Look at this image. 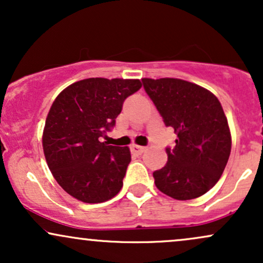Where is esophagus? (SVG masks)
<instances>
[{
	"label": "esophagus",
	"instance_id": "obj_1",
	"mask_svg": "<svg viewBox=\"0 0 263 263\" xmlns=\"http://www.w3.org/2000/svg\"><path fill=\"white\" fill-rule=\"evenodd\" d=\"M146 151V147L143 146H138V144H132L131 146V152L135 153V155H141Z\"/></svg>",
	"mask_w": 263,
	"mask_h": 263
}]
</instances>
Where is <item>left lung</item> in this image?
I'll use <instances>...</instances> for the list:
<instances>
[{
	"mask_svg": "<svg viewBox=\"0 0 263 263\" xmlns=\"http://www.w3.org/2000/svg\"><path fill=\"white\" fill-rule=\"evenodd\" d=\"M143 87L177 134L168 161L153 172L156 186L177 200L201 197L221 177L231 152V134L221 104L213 92L174 78L142 79Z\"/></svg>",
	"mask_w": 263,
	"mask_h": 263,
	"instance_id": "8db88e82",
	"label": "left lung"
}]
</instances>
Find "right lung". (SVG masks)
I'll use <instances>...</instances> for the list:
<instances>
[{
  "label": "right lung",
  "instance_id": "obj_1",
  "mask_svg": "<svg viewBox=\"0 0 263 263\" xmlns=\"http://www.w3.org/2000/svg\"><path fill=\"white\" fill-rule=\"evenodd\" d=\"M138 79L89 78L65 87L48 112L43 151L53 177L69 195L95 204L122 188L131 152L101 138L115 126L122 104L141 89Z\"/></svg>",
  "mask_w": 263,
  "mask_h": 263
}]
</instances>
